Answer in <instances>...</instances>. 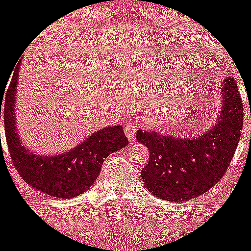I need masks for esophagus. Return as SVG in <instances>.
Instances as JSON below:
<instances>
[{"label":"esophagus","instance_id":"1","mask_svg":"<svg viewBox=\"0 0 251 251\" xmlns=\"http://www.w3.org/2000/svg\"><path fill=\"white\" fill-rule=\"evenodd\" d=\"M137 128H138V123L137 121H130V123L126 124L125 134L128 137V139H134Z\"/></svg>","mask_w":251,"mask_h":251}]
</instances>
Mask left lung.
Masks as SVG:
<instances>
[{
    "label": "left lung",
    "mask_w": 251,
    "mask_h": 251,
    "mask_svg": "<svg viewBox=\"0 0 251 251\" xmlns=\"http://www.w3.org/2000/svg\"><path fill=\"white\" fill-rule=\"evenodd\" d=\"M223 100L215 126L199 138L179 139L138 130L137 141L149 150L141 176L150 194L180 203L208 191L223 178L243 127V102L233 77L224 79Z\"/></svg>",
    "instance_id": "obj_1"
}]
</instances>
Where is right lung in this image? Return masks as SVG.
Instances as JSON below:
<instances>
[{"label": "right lung", "mask_w": 251, "mask_h": 251, "mask_svg": "<svg viewBox=\"0 0 251 251\" xmlns=\"http://www.w3.org/2000/svg\"><path fill=\"white\" fill-rule=\"evenodd\" d=\"M19 63L7 89L3 104L4 132L10 159L25 183L49 196L71 199L85 192L101 172L103 161L112 152L128 143L121 126H112L95 132L88 139L57 156H39L21 146L15 131V94ZM1 118V108H0Z\"/></svg>", "instance_id": "right-lung-1"}]
</instances>
